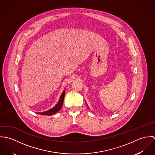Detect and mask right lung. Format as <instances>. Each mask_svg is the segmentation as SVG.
I'll use <instances>...</instances> for the list:
<instances>
[{
	"mask_svg": "<svg viewBox=\"0 0 155 155\" xmlns=\"http://www.w3.org/2000/svg\"><path fill=\"white\" fill-rule=\"evenodd\" d=\"M64 95H65V92H63L60 98V100L58 102V103L57 104V105L54 107L53 108L51 109L50 110H49L45 111L44 112H39L38 114H42V115H48V116H50V115H52L55 113H57V111L60 110L62 106H63V101H64Z\"/></svg>",
	"mask_w": 155,
	"mask_h": 155,
	"instance_id": "1",
	"label": "right lung"
}]
</instances>
